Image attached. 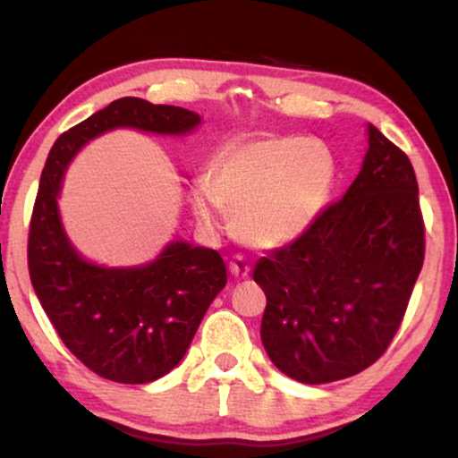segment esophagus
I'll return each mask as SVG.
<instances>
[{
    "label": "esophagus",
    "instance_id": "obj_1",
    "mask_svg": "<svg viewBox=\"0 0 458 458\" xmlns=\"http://www.w3.org/2000/svg\"><path fill=\"white\" fill-rule=\"evenodd\" d=\"M251 267L250 262H247L243 256H234L233 260H230V273H233L234 277H247L250 276Z\"/></svg>",
    "mask_w": 458,
    "mask_h": 458
}]
</instances>
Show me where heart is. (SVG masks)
<instances>
[{"label": "heart", "instance_id": "1", "mask_svg": "<svg viewBox=\"0 0 458 458\" xmlns=\"http://www.w3.org/2000/svg\"><path fill=\"white\" fill-rule=\"evenodd\" d=\"M338 165L323 141L265 135L224 146L211 159L207 185L189 191V207L207 230L233 213L234 234L254 250L297 243L327 211Z\"/></svg>", "mask_w": 458, "mask_h": 458}]
</instances>
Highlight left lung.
<instances>
[{
	"label": "left lung",
	"instance_id": "8db88e82",
	"mask_svg": "<svg viewBox=\"0 0 458 458\" xmlns=\"http://www.w3.org/2000/svg\"><path fill=\"white\" fill-rule=\"evenodd\" d=\"M360 174L297 243L262 256L260 338L277 370L320 386L353 377L386 353L424 262L411 161L368 124Z\"/></svg>",
	"mask_w": 458,
	"mask_h": 458
}]
</instances>
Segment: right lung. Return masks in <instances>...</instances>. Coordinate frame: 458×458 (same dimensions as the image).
I'll use <instances>...</instances> for the list:
<instances>
[{
    "mask_svg": "<svg viewBox=\"0 0 458 458\" xmlns=\"http://www.w3.org/2000/svg\"><path fill=\"white\" fill-rule=\"evenodd\" d=\"M199 124L202 118L189 109L124 97L62 133L47 157L30 224V280L66 349L103 379L150 383L167 375L228 276L217 251L178 239L144 265L83 259L57 204L66 170L88 141L107 131L185 138Z\"/></svg>",
    "mask_w": 458,
    "mask_h": 458,
    "instance_id": "1",
    "label": "right lung"
}]
</instances>
